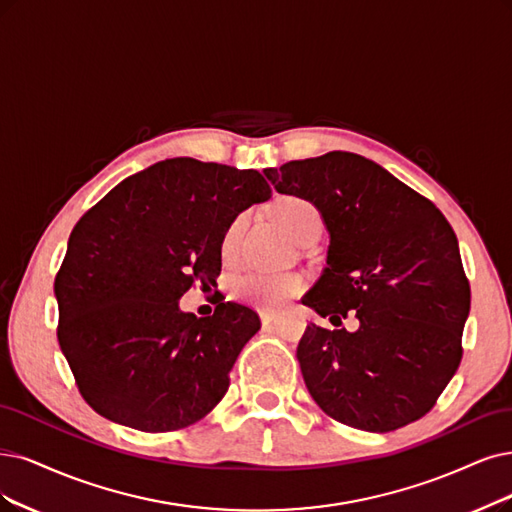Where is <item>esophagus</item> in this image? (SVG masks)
Listing matches in <instances>:
<instances>
[{
  "instance_id": "esophagus-1",
  "label": "esophagus",
  "mask_w": 512,
  "mask_h": 512,
  "mask_svg": "<svg viewBox=\"0 0 512 512\" xmlns=\"http://www.w3.org/2000/svg\"><path fill=\"white\" fill-rule=\"evenodd\" d=\"M259 318H261V325L263 327H270L274 323L276 314H272V312H259Z\"/></svg>"
}]
</instances>
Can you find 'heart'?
<instances>
[{
	"label": "heart",
	"instance_id": "heart-1",
	"mask_svg": "<svg viewBox=\"0 0 512 512\" xmlns=\"http://www.w3.org/2000/svg\"><path fill=\"white\" fill-rule=\"evenodd\" d=\"M272 215L293 240L301 242L310 236H318L323 227V217L318 208L304 196H280L272 204ZM246 217L238 215L225 227L221 236V259L223 263H234L240 255V240L244 234ZM301 278L295 274H268V272H246L238 276L232 285V293L238 301L263 310H276L289 297L299 293Z\"/></svg>",
	"mask_w": 512,
	"mask_h": 512
}]
</instances>
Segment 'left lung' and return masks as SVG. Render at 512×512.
<instances>
[{"instance_id": "left-lung-1", "label": "left lung", "mask_w": 512, "mask_h": 512, "mask_svg": "<svg viewBox=\"0 0 512 512\" xmlns=\"http://www.w3.org/2000/svg\"><path fill=\"white\" fill-rule=\"evenodd\" d=\"M308 198L329 232L327 268L301 304L354 333L308 325L301 375L333 420L390 432L426 415L462 361L470 285L458 238L428 198L350 151L263 170Z\"/></svg>"}]
</instances>
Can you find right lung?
I'll use <instances>...</instances> for the list:
<instances>
[{
	"label": "right lung",
	"instance_id": "right-lung-1",
	"mask_svg": "<svg viewBox=\"0 0 512 512\" xmlns=\"http://www.w3.org/2000/svg\"><path fill=\"white\" fill-rule=\"evenodd\" d=\"M270 196L253 168L170 158L124 179L75 223L54 278L56 335L99 415L170 432L223 399L259 316L219 301L198 318L179 299L194 282L217 285L225 227Z\"/></svg>",
	"mask_w": 512,
	"mask_h": 512
}]
</instances>
